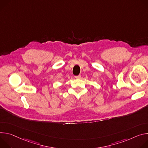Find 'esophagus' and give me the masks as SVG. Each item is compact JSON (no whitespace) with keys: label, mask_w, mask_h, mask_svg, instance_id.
Instances as JSON below:
<instances>
[{"label":"esophagus","mask_w":148,"mask_h":148,"mask_svg":"<svg viewBox=\"0 0 148 148\" xmlns=\"http://www.w3.org/2000/svg\"><path fill=\"white\" fill-rule=\"evenodd\" d=\"M75 78H76V79H80V78H81V76H80V75L76 76H75Z\"/></svg>","instance_id":"34e87169"}]
</instances>
